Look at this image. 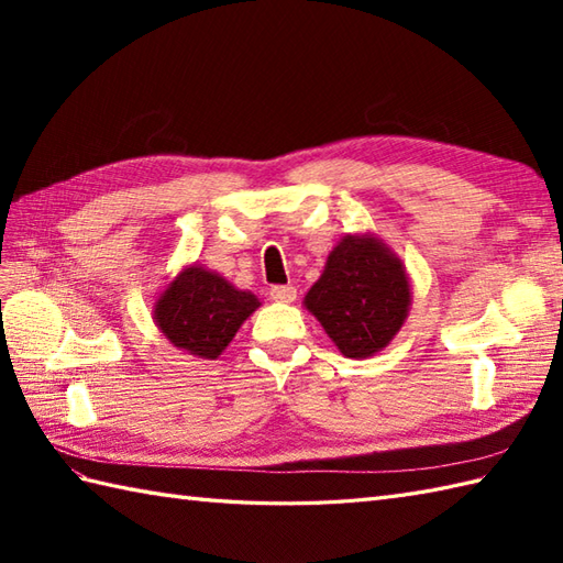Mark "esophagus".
<instances>
[{"instance_id":"esophagus-1","label":"esophagus","mask_w":563,"mask_h":563,"mask_svg":"<svg viewBox=\"0 0 563 563\" xmlns=\"http://www.w3.org/2000/svg\"><path fill=\"white\" fill-rule=\"evenodd\" d=\"M271 300L273 302H283V305H290V302H295V297H297V290L292 288V285H273L271 288Z\"/></svg>"}]
</instances>
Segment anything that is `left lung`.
Returning a JSON list of instances; mask_svg holds the SVG:
<instances>
[{"mask_svg":"<svg viewBox=\"0 0 563 563\" xmlns=\"http://www.w3.org/2000/svg\"><path fill=\"white\" fill-rule=\"evenodd\" d=\"M333 345L353 361L385 351L411 309L404 261L373 232L345 234L302 300Z\"/></svg>","mask_w":563,"mask_h":563,"instance_id":"left-lung-1","label":"left lung"}]
</instances>
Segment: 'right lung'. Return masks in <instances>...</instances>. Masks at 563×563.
<instances>
[{"instance_id": "add662e5", "label": "right lung", "mask_w": 563, "mask_h": 563, "mask_svg": "<svg viewBox=\"0 0 563 563\" xmlns=\"http://www.w3.org/2000/svg\"><path fill=\"white\" fill-rule=\"evenodd\" d=\"M258 307L254 292L234 288L200 263H188L157 295L152 319L174 349L214 361Z\"/></svg>"}]
</instances>
